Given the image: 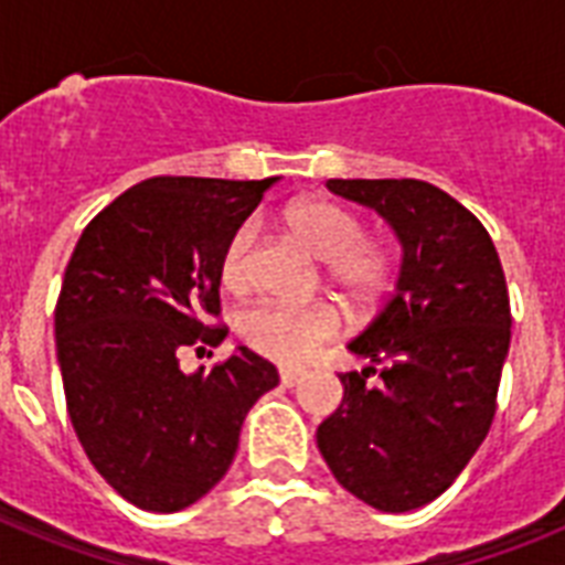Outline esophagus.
Instances as JSON below:
<instances>
[{
	"instance_id": "1",
	"label": "esophagus",
	"mask_w": 565,
	"mask_h": 565,
	"mask_svg": "<svg viewBox=\"0 0 565 565\" xmlns=\"http://www.w3.org/2000/svg\"><path fill=\"white\" fill-rule=\"evenodd\" d=\"M281 384L284 386H296L301 381V377H305V370H281Z\"/></svg>"
}]
</instances>
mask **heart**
Returning a JSON list of instances; mask_svg holds the SVG:
<instances>
[{
	"instance_id": "1",
	"label": "heart",
	"mask_w": 565,
	"mask_h": 565,
	"mask_svg": "<svg viewBox=\"0 0 565 565\" xmlns=\"http://www.w3.org/2000/svg\"><path fill=\"white\" fill-rule=\"evenodd\" d=\"M287 225L317 257L328 260V281L354 305H372L390 287L393 257L384 246L366 243V228L352 211L328 199H305L287 211ZM257 222L243 220L220 252V278L228 290L255 281ZM237 331L257 354L278 363H305L340 334V317L326 301L290 305L264 299L239 310Z\"/></svg>"
}]
</instances>
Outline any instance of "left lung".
Here are the masks:
<instances>
[{"instance_id": "obj_1", "label": "left lung", "mask_w": 565, "mask_h": 565, "mask_svg": "<svg viewBox=\"0 0 565 565\" xmlns=\"http://www.w3.org/2000/svg\"><path fill=\"white\" fill-rule=\"evenodd\" d=\"M402 239L395 292L349 349L343 402L317 430L345 490L384 513L428 504L455 483L495 416L510 349V296L481 220L419 179H328Z\"/></svg>"}]
</instances>
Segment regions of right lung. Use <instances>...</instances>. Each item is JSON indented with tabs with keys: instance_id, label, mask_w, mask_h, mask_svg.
<instances>
[{
	"instance_id": "add662e5",
	"label": "right lung",
	"mask_w": 565,
	"mask_h": 565,
	"mask_svg": "<svg viewBox=\"0 0 565 565\" xmlns=\"http://www.w3.org/2000/svg\"><path fill=\"white\" fill-rule=\"evenodd\" d=\"M273 181L146 179L75 243L55 305L66 413L96 472L135 508L175 513L213 490L252 404L278 386L246 345L193 375L179 361L228 331L216 326L220 252Z\"/></svg>"
}]
</instances>
